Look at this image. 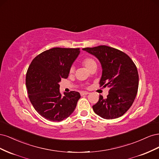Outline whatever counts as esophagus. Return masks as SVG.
<instances>
[{
	"label": "esophagus",
	"mask_w": 159,
	"mask_h": 159,
	"mask_svg": "<svg viewBox=\"0 0 159 159\" xmlns=\"http://www.w3.org/2000/svg\"><path fill=\"white\" fill-rule=\"evenodd\" d=\"M88 94H89V92H88V91H81L80 92V95L81 96H83L84 95H88Z\"/></svg>",
	"instance_id": "obj_1"
}]
</instances>
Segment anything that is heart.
<instances>
[{
    "label": "heart",
    "mask_w": 159,
    "mask_h": 159,
    "mask_svg": "<svg viewBox=\"0 0 159 159\" xmlns=\"http://www.w3.org/2000/svg\"><path fill=\"white\" fill-rule=\"evenodd\" d=\"M81 64H82L83 66H84L89 71H90L93 68L97 67V63H96V61L92 58V57H87L84 58L82 60H81ZM74 71V67H71L69 70L70 73V74L73 73Z\"/></svg>",
    "instance_id": "1"
}]
</instances>
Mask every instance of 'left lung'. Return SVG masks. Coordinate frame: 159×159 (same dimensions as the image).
Listing matches in <instances>:
<instances>
[{
	"label": "left lung",
	"mask_w": 159,
	"mask_h": 159,
	"mask_svg": "<svg viewBox=\"0 0 159 159\" xmlns=\"http://www.w3.org/2000/svg\"><path fill=\"white\" fill-rule=\"evenodd\" d=\"M95 56L102 67L99 84L109 88V94L93 105L94 112L106 119L122 116L131 107L138 91L139 74L133 60L123 52L107 46L82 49Z\"/></svg>",
	"instance_id": "left-lung-1"
}]
</instances>
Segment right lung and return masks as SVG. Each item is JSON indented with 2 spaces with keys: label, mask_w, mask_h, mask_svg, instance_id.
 Segmentation results:
<instances>
[{
  "label": "right lung",
  "mask_w": 159,
  "mask_h": 159,
  "mask_svg": "<svg viewBox=\"0 0 159 159\" xmlns=\"http://www.w3.org/2000/svg\"><path fill=\"white\" fill-rule=\"evenodd\" d=\"M80 52V48H53L35 57L28 67L26 76L28 98L36 111L49 121H61L76 107L80 93L71 91L62 97L59 82L68 78Z\"/></svg>",
  "instance_id": "add662e5"
}]
</instances>
